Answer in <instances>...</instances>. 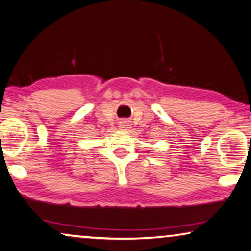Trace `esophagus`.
Segmentation results:
<instances>
[{
    "instance_id": "34e87169",
    "label": "esophagus",
    "mask_w": 251,
    "mask_h": 251,
    "mask_svg": "<svg viewBox=\"0 0 251 251\" xmlns=\"http://www.w3.org/2000/svg\"><path fill=\"white\" fill-rule=\"evenodd\" d=\"M129 126H131V123H129L128 120L123 119V120H120V122H119V128L127 129V128H129Z\"/></svg>"
}]
</instances>
